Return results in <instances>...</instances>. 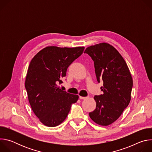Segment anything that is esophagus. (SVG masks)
<instances>
[{
  "instance_id": "34e87169",
  "label": "esophagus",
  "mask_w": 152,
  "mask_h": 152,
  "mask_svg": "<svg viewBox=\"0 0 152 152\" xmlns=\"http://www.w3.org/2000/svg\"><path fill=\"white\" fill-rule=\"evenodd\" d=\"M79 99H86V97H82V96H79Z\"/></svg>"
}]
</instances>
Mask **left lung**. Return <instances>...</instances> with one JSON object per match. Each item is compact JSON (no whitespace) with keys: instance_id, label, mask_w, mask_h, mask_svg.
I'll use <instances>...</instances> for the list:
<instances>
[{"instance_id":"left-lung-1","label":"left lung","mask_w":152,"mask_h":152,"mask_svg":"<svg viewBox=\"0 0 152 152\" xmlns=\"http://www.w3.org/2000/svg\"><path fill=\"white\" fill-rule=\"evenodd\" d=\"M84 53L94 61L97 82H103L100 88L103 94L94 96L96 107L89 113L90 117L99 125H110L120 117L131 101V73L121 55L107 43L91 46Z\"/></svg>"}]
</instances>
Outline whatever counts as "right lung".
I'll list each match as a JSON object with an SVG mask.
<instances>
[{"mask_svg":"<svg viewBox=\"0 0 152 152\" xmlns=\"http://www.w3.org/2000/svg\"><path fill=\"white\" fill-rule=\"evenodd\" d=\"M84 47L72 48L49 46L31 60L25 88L32 110L46 126L55 127L68 115L71 106L79 96L62 91L57 83L66 76L70 65L83 53Z\"/></svg>","mask_w":152,"mask_h":152,"instance_id":"right-lung-1","label":"right lung"}]
</instances>
